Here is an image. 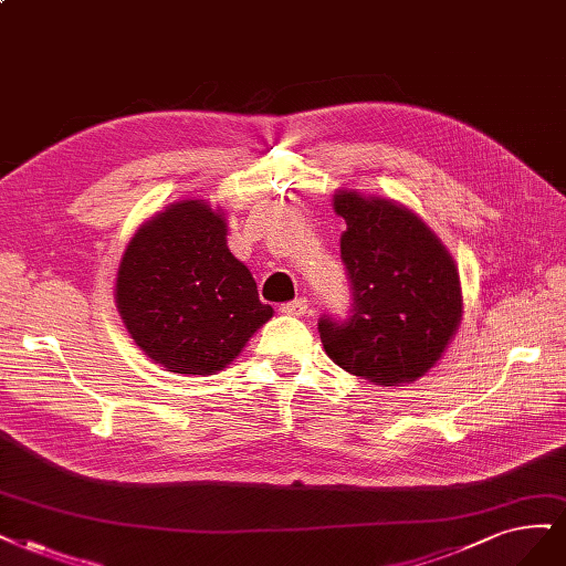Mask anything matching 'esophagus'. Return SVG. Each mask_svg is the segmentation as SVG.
<instances>
[{"label": "esophagus", "instance_id": "1", "mask_svg": "<svg viewBox=\"0 0 566 566\" xmlns=\"http://www.w3.org/2000/svg\"><path fill=\"white\" fill-rule=\"evenodd\" d=\"M279 311H281L283 316H304L306 311H308V302H306L304 297H300V300H292V302L281 304V306H279Z\"/></svg>", "mask_w": 566, "mask_h": 566}]
</instances>
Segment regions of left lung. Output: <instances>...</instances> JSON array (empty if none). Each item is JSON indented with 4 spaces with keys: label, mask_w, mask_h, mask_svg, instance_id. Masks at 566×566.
<instances>
[{
    "label": "left lung",
    "mask_w": 566,
    "mask_h": 566,
    "mask_svg": "<svg viewBox=\"0 0 566 566\" xmlns=\"http://www.w3.org/2000/svg\"><path fill=\"white\" fill-rule=\"evenodd\" d=\"M335 210L346 220L342 262L350 308L346 318H318L325 354L367 381H415L436 365L461 321L454 260L402 206L342 191Z\"/></svg>",
    "instance_id": "obj_1"
}]
</instances>
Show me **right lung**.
<instances>
[{"label":"right lung","instance_id":"1","mask_svg":"<svg viewBox=\"0 0 566 566\" xmlns=\"http://www.w3.org/2000/svg\"><path fill=\"white\" fill-rule=\"evenodd\" d=\"M116 306L145 354L178 375H212L264 325L255 279L201 201L172 203L138 229L116 274Z\"/></svg>","mask_w":566,"mask_h":566}]
</instances>
